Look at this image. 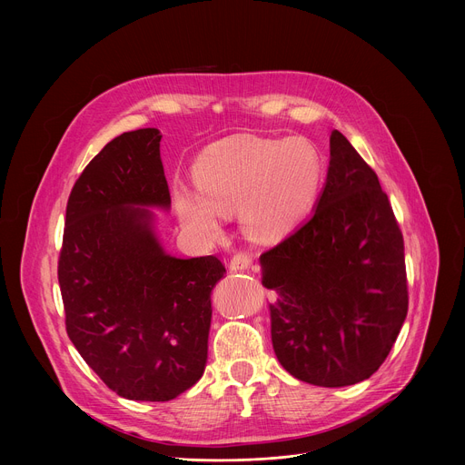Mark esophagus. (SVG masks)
<instances>
[{
    "instance_id": "34e87169",
    "label": "esophagus",
    "mask_w": 465,
    "mask_h": 465,
    "mask_svg": "<svg viewBox=\"0 0 465 465\" xmlns=\"http://www.w3.org/2000/svg\"><path fill=\"white\" fill-rule=\"evenodd\" d=\"M252 267V257L248 253H235L230 259V271H248Z\"/></svg>"
}]
</instances>
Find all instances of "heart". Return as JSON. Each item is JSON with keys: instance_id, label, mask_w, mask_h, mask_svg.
Instances as JSON below:
<instances>
[{"instance_id": "1", "label": "heart", "mask_w": 465, "mask_h": 465, "mask_svg": "<svg viewBox=\"0 0 465 465\" xmlns=\"http://www.w3.org/2000/svg\"><path fill=\"white\" fill-rule=\"evenodd\" d=\"M325 176L318 147L303 136L283 140L237 134L206 147L193 165L196 194L176 193L182 224L203 239L221 233L219 215L239 210L242 230L274 241L312 208Z\"/></svg>"}]
</instances>
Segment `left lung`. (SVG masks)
Masks as SVG:
<instances>
[{
    "instance_id": "8db88e82",
    "label": "left lung",
    "mask_w": 465,
    "mask_h": 465,
    "mask_svg": "<svg viewBox=\"0 0 465 465\" xmlns=\"http://www.w3.org/2000/svg\"><path fill=\"white\" fill-rule=\"evenodd\" d=\"M259 262L272 346L292 377L341 388L379 370L409 311L405 244L377 174L339 130L311 219Z\"/></svg>"
}]
</instances>
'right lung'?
I'll use <instances>...</instances> for the list:
<instances>
[{
    "label": "right lung",
    "instance_id": "obj_1",
    "mask_svg": "<svg viewBox=\"0 0 465 465\" xmlns=\"http://www.w3.org/2000/svg\"><path fill=\"white\" fill-rule=\"evenodd\" d=\"M158 128L114 138L86 165L65 208L58 283L65 331L117 395L171 401L203 377L215 255H169L149 208L169 210Z\"/></svg>",
    "mask_w": 465,
    "mask_h": 465
}]
</instances>
